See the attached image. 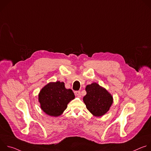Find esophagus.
<instances>
[{"label":"esophagus","mask_w":151,"mask_h":151,"mask_svg":"<svg viewBox=\"0 0 151 151\" xmlns=\"http://www.w3.org/2000/svg\"><path fill=\"white\" fill-rule=\"evenodd\" d=\"M74 93H75V96H78V97H81V91H75V92H74Z\"/></svg>","instance_id":"obj_1"}]
</instances>
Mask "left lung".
I'll list each match as a JSON object with an SVG mask.
<instances>
[{
  "label": "left lung",
  "instance_id": "obj_1",
  "mask_svg": "<svg viewBox=\"0 0 151 151\" xmlns=\"http://www.w3.org/2000/svg\"><path fill=\"white\" fill-rule=\"evenodd\" d=\"M83 100L87 109L94 116H101L109 110L113 103V97L106 89L96 83L88 85Z\"/></svg>",
  "mask_w": 151,
  "mask_h": 151
}]
</instances>
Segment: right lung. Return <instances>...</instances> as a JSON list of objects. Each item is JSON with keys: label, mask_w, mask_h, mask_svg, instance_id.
<instances>
[{"label": "right lung", "mask_w": 151, "mask_h": 151, "mask_svg": "<svg viewBox=\"0 0 151 151\" xmlns=\"http://www.w3.org/2000/svg\"><path fill=\"white\" fill-rule=\"evenodd\" d=\"M75 99L73 91L66 89L64 83L50 82L39 94V101L42 111L48 115L58 116L67 108L68 103Z\"/></svg>", "instance_id": "right-lung-1"}]
</instances>
